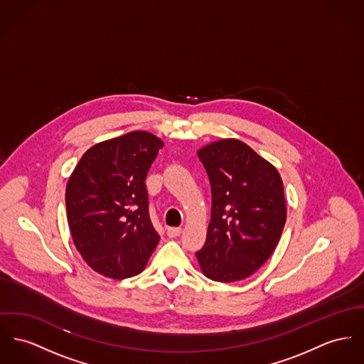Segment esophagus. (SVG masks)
Returning a JSON list of instances; mask_svg holds the SVG:
<instances>
[{"label":"esophagus","instance_id":"1","mask_svg":"<svg viewBox=\"0 0 364 364\" xmlns=\"http://www.w3.org/2000/svg\"><path fill=\"white\" fill-rule=\"evenodd\" d=\"M181 233H182V229H181V228H168V229H167V235H168V237H171V239L178 237Z\"/></svg>","mask_w":364,"mask_h":364}]
</instances>
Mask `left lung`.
Listing matches in <instances>:
<instances>
[{"label": "left lung", "instance_id": "obj_1", "mask_svg": "<svg viewBox=\"0 0 364 364\" xmlns=\"http://www.w3.org/2000/svg\"><path fill=\"white\" fill-rule=\"evenodd\" d=\"M197 156L213 193L205 244L196 252L200 269L220 283L247 279L267 262L282 237L287 218L282 176L235 138L203 146Z\"/></svg>", "mask_w": 364, "mask_h": 364}]
</instances>
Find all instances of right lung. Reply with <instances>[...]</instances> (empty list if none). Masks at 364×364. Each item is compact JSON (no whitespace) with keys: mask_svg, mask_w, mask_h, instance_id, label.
Instances as JSON below:
<instances>
[{"mask_svg":"<svg viewBox=\"0 0 364 364\" xmlns=\"http://www.w3.org/2000/svg\"><path fill=\"white\" fill-rule=\"evenodd\" d=\"M164 142L132 131L90 147L66 185L74 245L97 273L122 280L139 274L160 236L149 218L145 179Z\"/></svg>","mask_w":364,"mask_h":364,"instance_id":"obj_1","label":"right lung"}]
</instances>
